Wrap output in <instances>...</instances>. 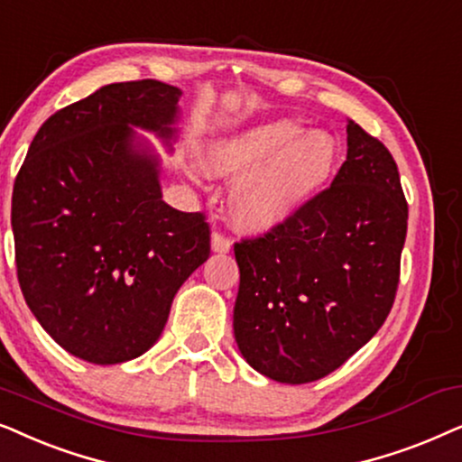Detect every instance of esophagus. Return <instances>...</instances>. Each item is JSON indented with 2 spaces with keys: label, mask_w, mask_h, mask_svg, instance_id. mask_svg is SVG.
<instances>
[{
  "label": "esophagus",
  "mask_w": 462,
  "mask_h": 462,
  "mask_svg": "<svg viewBox=\"0 0 462 462\" xmlns=\"http://www.w3.org/2000/svg\"><path fill=\"white\" fill-rule=\"evenodd\" d=\"M230 247H232L230 238L219 235V232H215V235L211 236V251H213V254H227Z\"/></svg>",
  "instance_id": "obj_1"
}]
</instances>
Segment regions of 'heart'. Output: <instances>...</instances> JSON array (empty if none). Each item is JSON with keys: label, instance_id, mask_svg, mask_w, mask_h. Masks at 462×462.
<instances>
[{"label": "heart", "instance_id": "1", "mask_svg": "<svg viewBox=\"0 0 462 462\" xmlns=\"http://www.w3.org/2000/svg\"><path fill=\"white\" fill-rule=\"evenodd\" d=\"M337 141L321 128L304 131L291 118L268 120L207 147V175L238 180L227 192L226 215L241 235L263 236L302 213L334 177Z\"/></svg>", "mask_w": 462, "mask_h": 462}]
</instances>
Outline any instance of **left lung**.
<instances>
[{
	"label": "left lung",
	"instance_id": "obj_1",
	"mask_svg": "<svg viewBox=\"0 0 462 462\" xmlns=\"http://www.w3.org/2000/svg\"><path fill=\"white\" fill-rule=\"evenodd\" d=\"M331 186L270 235L235 245V340L255 372L306 384L337 370L389 317L408 232L391 152L346 125Z\"/></svg>",
	"mask_w": 462,
	"mask_h": 462
}]
</instances>
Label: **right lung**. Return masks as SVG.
<instances>
[{
    "mask_svg": "<svg viewBox=\"0 0 462 462\" xmlns=\"http://www.w3.org/2000/svg\"><path fill=\"white\" fill-rule=\"evenodd\" d=\"M181 90L158 79L109 84L51 116L12 192L18 282L59 346L97 365L152 348L175 293L208 257V226L162 200L160 156Z\"/></svg>",
    "mask_w": 462,
    "mask_h": 462,
    "instance_id": "right-lung-1",
    "label": "right lung"
}]
</instances>
